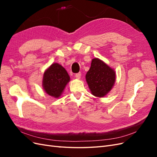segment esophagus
<instances>
[{
    "label": "esophagus",
    "mask_w": 157,
    "mask_h": 157,
    "mask_svg": "<svg viewBox=\"0 0 157 157\" xmlns=\"http://www.w3.org/2000/svg\"><path fill=\"white\" fill-rule=\"evenodd\" d=\"M75 78H77V79H80V77H81V73H77L75 75Z\"/></svg>",
    "instance_id": "esophagus-1"
}]
</instances>
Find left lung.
Segmentation results:
<instances>
[{"label":"left lung","instance_id":"8db88e82","mask_svg":"<svg viewBox=\"0 0 157 157\" xmlns=\"http://www.w3.org/2000/svg\"><path fill=\"white\" fill-rule=\"evenodd\" d=\"M86 80L92 95L103 98L114 86L116 73L103 61L96 58L92 60L91 66L86 75Z\"/></svg>","mask_w":157,"mask_h":157}]
</instances>
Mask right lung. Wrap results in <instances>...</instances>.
<instances>
[{
	"label": "right lung",
	"instance_id": "add662e5",
	"mask_svg": "<svg viewBox=\"0 0 157 157\" xmlns=\"http://www.w3.org/2000/svg\"><path fill=\"white\" fill-rule=\"evenodd\" d=\"M70 81V77L62 65L52 63L44 71L42 78V87L45 92L54 98H59Z\"/></svg>",
	"mask_w": 157,
	"mask_h": 157
}]
</instances>
